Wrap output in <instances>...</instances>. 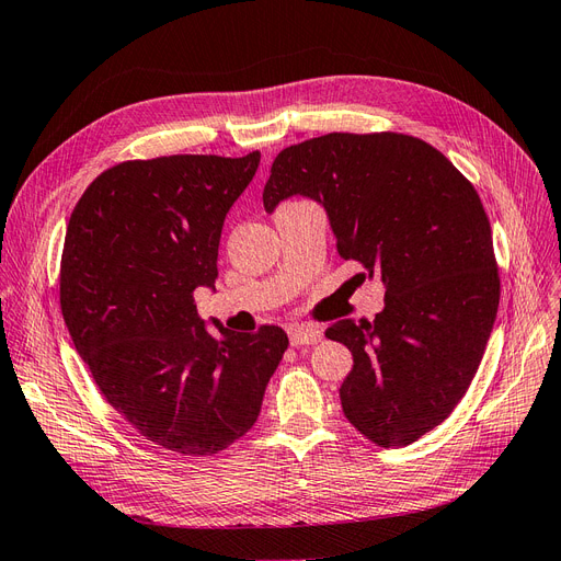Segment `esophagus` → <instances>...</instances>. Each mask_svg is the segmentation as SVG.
Segmentation results:
<instances>
[{
    "label": "esophagus",
    "instance_id": "34e87169",
    "mask_svg": "<svg viewBox=\"0 0 561 561\" xmlns=\"http://www.w3.org/2000/svg\"><path fill=\"white\" fill-rule=\"evenodd\" d=\"M287 334H290V344L293 346H304V344H318L322 339V330L313 325H290L287 328Z\"/></svg>",
    "mask_w": 561,
    "mask_h": 561
}]
</instances>
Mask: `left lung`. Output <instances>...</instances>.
Listing matches in <instances>:
<instances>
[{
	"label": "left lung",
	"instance_id": "1",
	"mask_svg": "<svg viewBox=\"0 0 561 561\" xmlns=\"http://www.w3.org/2000/svg\"><path fill=\"white\" fill-rule=\"evenodd\" d=\"M293 196L325 208L339 254L386 287L375 320L325 330L353 353L342 410L371 443L412 445L466 396L494 328L501 283L482 201L445 154L398 133L283 149L264 210Z\"/></svg>",
	"mask_w": 561,
	"mask_h": 561
}]
</instances>
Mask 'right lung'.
Segmentation results:
<instances>
[{"mask_svg": "<svg viewBox=\"0 0 561 561\" xmlns=\"http://www.w3.org/2000/svg\"><path fill=\"white\" fill-rule=\"evenodd\" d=\"M257 165L260 151L118 163L67 225L60 309L75 348L114 410L182 456H213L254 426L287 348L276 325L213 336L194 301L215 290L225 217Z\"/></svg>", "mask_w": 561, "mask_h": 561, "instance_id": "obj_1", "label": "right lung"}]
</instances>
